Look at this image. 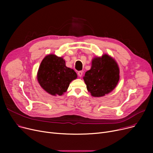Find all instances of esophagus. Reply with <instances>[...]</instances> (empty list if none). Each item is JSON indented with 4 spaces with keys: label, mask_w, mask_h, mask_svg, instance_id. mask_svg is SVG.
Masks as SVG:
<instances>
[{
    "label": "esophagus",
    "mask_w": 153,
    "mask_h": 153,
    "mask_svg": "<svg viewBox=\"0 0 153 153\" xmlns=\"http://www.w3.org/2000/svg\"><path fill=\"white\" fill-rule=\"evenodd\" d=\"M82 74H83V72L82 71H79L78 72H77V75H78V76H79V77H81L82 76Z\"/></svg>",
    "instance_id": "esophagus-1"
}]
</instances>
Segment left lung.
<instances>
[{
	"label": "left lung",
	"mask_w": 153,
	"mask_h": 153,
	"mask_svg": "<svg viewBox=\"0 0 153 153\" xmlns=\"http://www.w3.org/2000/svg\"><path fill=\"white\" fill-rule=\"evenodd\" d=\"M119 68L116 61L107 54L95 58L92 67L84 77L88 91L94 97H102L113 91L117 86L120 76Z\"/></svg>",
	"instance_id": "obj_1"
}]
</instances>
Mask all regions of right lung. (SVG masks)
<instances>
[{"label": "right lung", "instance_id": "obj_1", "mask_svg": "<svg viewBox=\"0 0 153 153\" xmlns=\"http://www.w3.org/2000/svg\"><path fill=\"white\" fill-rule=\"evenodd\" d=\"M76 78V72L66 66L65 61L62 58L54 54L48 55L43 59L37 74L40 85L53 95H62L71 82Z\"/></svg>", "mask_w": 153, "mask_h": 153}]
</instances>
